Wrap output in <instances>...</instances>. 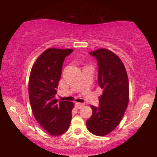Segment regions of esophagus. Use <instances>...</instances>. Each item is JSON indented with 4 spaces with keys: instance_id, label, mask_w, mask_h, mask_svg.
Here are the masks:
<instances>
[{
    "instance_id": "esophagus-1",
    "label": "esophagus",
    "mask_w": 157,
    "mask_h": 157,
    "mask_svg": "<svg viewBox=\"0 0 157 157\" xmlns=\"http://www.w3.org/2000/svg\"><path fill=\"white\" fill-rule=\"evenodd\" d=\"M84 105V103H79V102H76L75 103V107L77 109H80Z\"/></svg>"
}]
</instances>
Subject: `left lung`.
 Segmentation results:
<instances>
[{"label":"left lung","instance_id":"1","mask_svg":"<svg viewBox=\"0 0 157 157\" xmlns=\"http://www.w3.org/2000/svg\"><path fill=\"white\" fill-rule=\"evenodd\" d=\"M97 59L98 84L103 89L100 107L91 105L93 113L86 121L93 134L103 136L111 133L123 118L129 103V80L125 67L118 55L106 48L90 52Z\"/></svg>","mask_w":157,"mask_h":157}]
</instances>
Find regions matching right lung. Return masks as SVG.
<instances>
[{"label":"right lung","mask_w":157,"mask_h":157,"mask_svg":"<svg viewBox=\"0 0 157 157\" xmlns=\"http://www.w3.org/2000/svg\"><path fill=\"white\" fill-rule=\"evenodd\" d=\"M73 49L48 48L37 58L31 69L28 91L34 118L52 136L67 131L72 118L73 102H57L55 96L65 57Z\"/></svg>","instance_id":"add662e5"}]
</instances>
